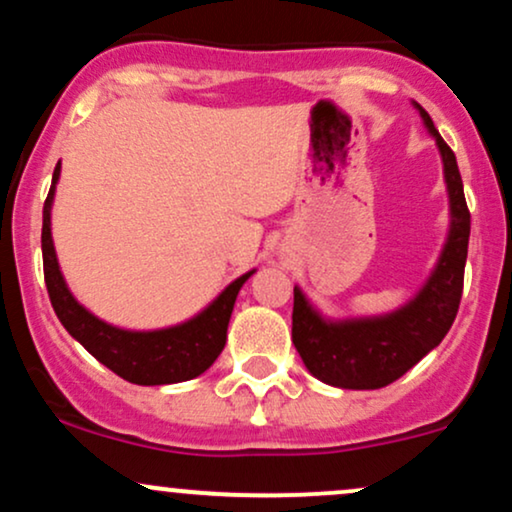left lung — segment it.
<instances>
[{"mask_svg": "<svg viewBox=\"0 0 512 512\" xmlns=\"http://www.w3.org/2000/svg\"><path fill=\"white\" fill-rule=\"evenodd\" d=\"M424 127L436 139L443 161L450 226L424 286L407 303L383 315H322L301 286H293V344L305 368L322 383L342 390H378L395 383L409 368L443 342L462 298L464 262L469 245V209L457 158L443 142L431 115L414 103Z\"/></svg>", "mask_w": 512, "mask_h": 512, "instance_id": "1", "label": "left lung"}]
</instances>
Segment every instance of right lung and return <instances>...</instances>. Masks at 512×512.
<instances>
[{
    "label": "right lung",
    "instance_id": "obj_1",
    "mask_svg": "<svg viewBox=\"0 0 512 512\" xmlns=\"http://www.w3.org/2000/svg\"><path fill=\"white\" fill-rule=\"evenodd\" d=\"M60 173L62 163H57L43 207V267L50 303L64 330L105 368L134 385H173L202 375L226 346L228 322L238 291L257 269L238 276L207 308L178 325L161 327V330H125L110 325L76 301L57 262L55 243H52V202H55Z\"/></svg>",
    "mask_w": 512,
    "mask_h": 512
}]
</instances>
